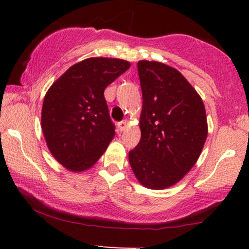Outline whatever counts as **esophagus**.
I'll return each mask as SVG.
<instances>
[{
	"instance_id": "esophagus-1",
	"label": "esophagus",
	"mask_w": 249,
	"mask_h": 249,
	"mask_svg": "<svg viewBox=\"0 0 249 249\" xmlns=\"http://www.w3.org/2000/svg\"><path fill=\"white\" fill-rule=\"evenodd\" d=\"M128 125H129V121L128 120H124V121L119 122L118 128H119V130H120V131H124L125 129L128 128Z\"/></svg>"
}]
</instances>
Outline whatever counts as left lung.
Masks as SVG:
<instances>
[{
  "label": "left lung",
  "instance_id": "1",
  "mask_svg": "<svg viewBox=\"0 0 249 249\" xmlns=\"http://www.w3.org/2000/svg\"><path fill=\"white\" fill-rule=\"evenodd\" d=\"M142 91V137L129 152L141 185L161 190L178 183L196 164L206 142L202 97L181 72L158 61H138Z\"/></svg>",
  "mask_w": 249,
  "mask_h": 249
}]
</instances>
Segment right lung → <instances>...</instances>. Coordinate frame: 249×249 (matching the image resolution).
I'll use <instances>...</instances> for the list:
<instances>
[{
  "label": "right lung",
  "instance_id": "right-lung-1",
  "mask_svg": "<svg viewBox=\"0 0 249 249\" xmlns=\"http://www.w3.org/2000/svg\"><path fill=\"white\" fill-rule=\"evenodd\" d=\"M130 68L117 57H88L71 66L46 91L42 130L53 158L72 172L90 169L115 131L104 90Z\"/></svg>",
  "mask_w": 249,
  "mask_h": 249
}]
</instances>
